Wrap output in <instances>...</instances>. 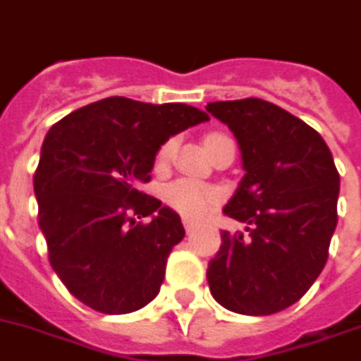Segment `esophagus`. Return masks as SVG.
<instances>
[{
  "mask_svg": "<svg viewBox=\"0 0 361 361\" xmlns=\"http://www.w3.org/2000/svg\"><path fill=\"white\" fill-rule=\"evenodd\" d=\"M183 228H185V231H188V233H191V231H195V229H197V224L189 220V218H183Z\"/></svg>",
  "mask_w": 361,
  "mask_h": 361,
  "instance_id": "esophagus-1",
  "label": "esophagus"
}]
</instances>
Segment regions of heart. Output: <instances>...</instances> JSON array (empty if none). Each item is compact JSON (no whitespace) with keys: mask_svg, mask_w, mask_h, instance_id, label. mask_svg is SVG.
I'll return each mask as SVG.
<instances>
[{"mask_svg":"<svg viewBox=\"0 0 361 361\" xmlns=\"http://www.w3.org/2000/svg\"><path fill=\"white\" fill-rule=\"evenodd\" d=\"M212 137H218V135H210L208 140H212ZM173 145H176L173 140L166 141L164 145L160 147L157 160L166 162L170 159V154H172ZM216 199H218L216 189L193 180H178L166 188V201L170 202V207H173L178 212L188 216V218H201V216L207 214L208 208Z\"/></svg>","mask_w":361,"mask_h":361,"instance_id":"heart-1","label":"heart"}]
</instances>
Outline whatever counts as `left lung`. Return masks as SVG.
I'll use <instances>...</instances> for the list:
<instances>
[{
	"mask_svg": "<svg viewBox=\"0 0 361 361\" xmlns=\"http://www.w3.org/2000/svg\"><path fill=\"white\" fill-rule=\"evenodd\" d=\"M207 111L241 149L245 176L224 214L247 224V235L221 231L208 262L210 293L237 314H277L302 298L327 262L341 185L335 160L314 128L274 103L216 101Z\"/></svg>",
	"mask_w": 361,
	"mask_h": 361,
	"instance_id": "obj_1",
	"label": "left lung"
}]
</instances>
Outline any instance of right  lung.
<instances>
[{"label":"right lung","instance_id":"obj_1","mask_svg":"<svg viewBox=\"0 0 361 361\" xmlns=\"http://www.w3.org/2000/svg\"><path fill=\"white\" fill-rule=\"evenodd\" d=\"M208 114L183 103L106 97L47 132L34 173L39 229L65 287L103 314H130L159 295L168 255L185 229L140 191L172 135ZM152 216L141 224L137 217Z\"/></svg>","mask_w":361,"mask_h":361}]
</instances>
